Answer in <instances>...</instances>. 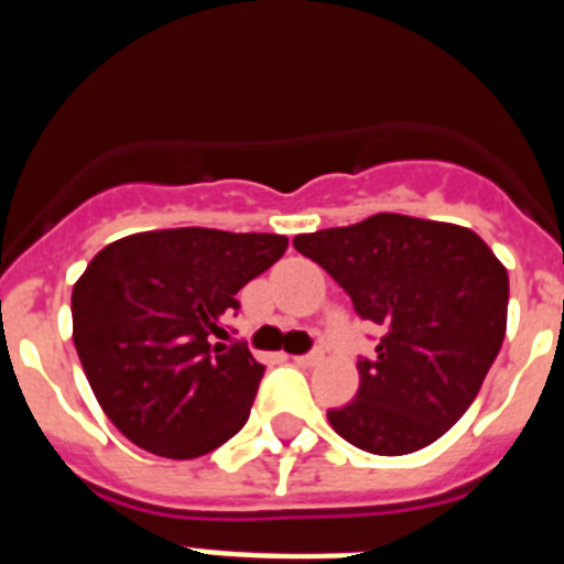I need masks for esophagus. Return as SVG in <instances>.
Returning <instances> with one entry per match:
<instances>
[{
	"instance_id": "34e87169",
	"label": "esophagus",
	"mask_w": 564,
	"mask_h": 564,
	"mask_svg": "<svg viewBox=\"0 0 564 564\" xmlns=\"http://www.w3.org/2000/svg\"><path fill=\"white\" fill-rule=\"evenodd\" d=\"M322 358H325V356H322V350H316V352H307V356H296L293 361H296L299 367H316Z\"/></svg>"
}]
</instances>
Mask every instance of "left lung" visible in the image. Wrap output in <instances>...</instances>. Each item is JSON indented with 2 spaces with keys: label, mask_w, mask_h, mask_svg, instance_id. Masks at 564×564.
Wrapping results in <instances>:
<instances>
[{
  "label": "left lung",
  "mask_w": 564,
  "mask_h": 564,
  "mask_svg": "<svg viewBox=\"0 0 564 564\" xmlns=\"http://www.w3.org/2000/svg\"><path fill=\"white\" fill-rule=\"evenodd\" d=\"M361 318L383 327L358 361V392L327 412L333 430L372 455H410L471 406L506 338L508 271L463 226L372 214L356 226L293 237Z\"/></svg>",
  "instance_id": "8db88e82"
}]
</instances>
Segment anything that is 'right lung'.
Segmentation results:
<instances>
[{"label":"right lung","mask_w":564,"mask_h":564,"mask_svg":"<svg viewBox=\"0 0 564 564\" xmlns=\"http://www.w3.org/2000/svg\"><path fill=\"white\" fill-rule=\"evenodd\" d=\"M288 248L282 234L141 231L109 242L73 285V341L123 437L192 460L237 435L265 367L223 344L237 293Z\"/></svg>","instance_id":"add662e5"}]
</instances>
